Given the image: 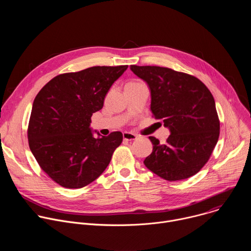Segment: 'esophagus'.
I'll return each instance as SVG.
<instances>
[{"label": "esophagus", "instance_id": "34e87169", "mask_svg": "<svg viewBox=\"0 0 251 251\" xmlns=\"http://www.w3.org/2000/svg\"><path fill=\"white\" fill-rule=\"evenodd\" d=\"M136 139H137V136L133 133H129V132L123 133V140H125V141H133Z\"/></svg>", "mask_w": 251, "mask_h": 251}]
</instances>
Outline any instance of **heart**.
<instances>
[{
    "instance_id": "obj_1",
    "label": "heart",
    "mask_w": 251,
    "mask_h": 251,
    "mask_svg": "<svg viewBox=\"0 0 251 251\" xmlns=\"http://www.w3.org/2000/svg\"><path fill=\"white\" fill-rule=\"evenodd\" d=\"M131 83H137V82H129V84H131Z\"/></svg>"
}]
</instances>
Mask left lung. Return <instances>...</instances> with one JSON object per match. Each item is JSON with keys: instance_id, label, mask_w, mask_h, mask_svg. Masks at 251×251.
Wrapping results in <instances>:
<instances>
[{"instance_id": "1", "label": "left lung", "mask_w": 251, "mask_h": 251, "mask_svg": "<svg viewBox=\"0 0 251 251\" xmlns=\"http://www.w3.org/2000/svg\"><path fill=\"white\" fill-rule=\"evenodd\" d=\"M147 82L151 111L171 135L166 144L150 136L153 151L145 166L164 180H185L208 161L220 136V119L208 88L197 77L161 66L131 65Z\"/></svg>"}]
</instances>
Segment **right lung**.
Segmentation results:
<instances>
[{"mask_svg": "<svg viewBox=\"0 0 251 251\" xmlns=\"http://www.w3.org/2000/svg\"><path fill=\"white\" fill-rule=\"evenodd\" d=\"M128 65L92 66L62 74L35 96L27 127L29 149L42 170L67 189H80L109 165L123 135L93 137L91 116ZM96 132V131H95Z\"/></svg>", "mask_w": 251, "mask_h": 251, "instance_id": "right-lung-1", "label": "right lung"}]
</instances>
